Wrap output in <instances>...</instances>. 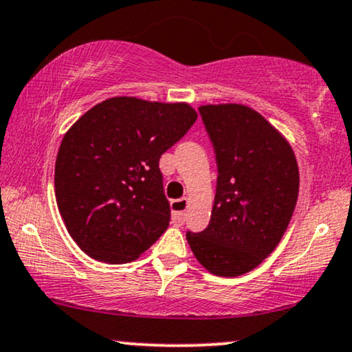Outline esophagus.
I'll return each instance as SVG.
<instances>
[{
	"mask_svg": "<svg viewBox=\"0 0 352 352\" xmlns=\"http://www.w3.org/2000/svg\"><path fill=\"white\" fill-rule=\"evenodd\" d=\"M170 208H172V217L173 221L182 224L185 219V211L188 208V199L186 198H180V199H172L170 201Z\"/></svg>",
	"mask_w": 352,
	"mask_h": 352,
	"instance_id": "1",
	"label": "esophagus"
}]
</instances>
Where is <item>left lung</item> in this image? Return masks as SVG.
I'll use <instances>...</instances> for the list:
<instances>
[{
  "label": "left lung",
  "mask_w": 352,
  "mask_h": 352,
  "mask_svg": "<svg viewBox=\"0 0 352 352\" xmlns=\"http://www.w3.org/2000/svg\"><path fill=\"white\" fill-rule=\"evenodd\" d=\"M217 161L211 221L186 240L204 270L237 278L281 242L299 195V167L289 141L242 104L199 107Z\"/></svg>",
  "instance_id": "left-lung-1"
}]
</instances>
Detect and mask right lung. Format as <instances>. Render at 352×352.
I'll return each instance as SVG.
<instances>
[{
	"label": "right lung",
	"mask_w": 352,
	"mask_h": 352,
	"mask_svg": "<svg viewBox=\"0 0 352 352\" xmlns=\"http://www.w3.org/2000/svg\"><path fill=\"white\" fill-rule=\"evenodd\" d=\"M197 118L186 102L118 96L89 109L65 133L55 197L84 253L104 263H130L166 232L170 204L159 159Z\"/></svg>",
	"instance_id": "1"
}]
</instances>
